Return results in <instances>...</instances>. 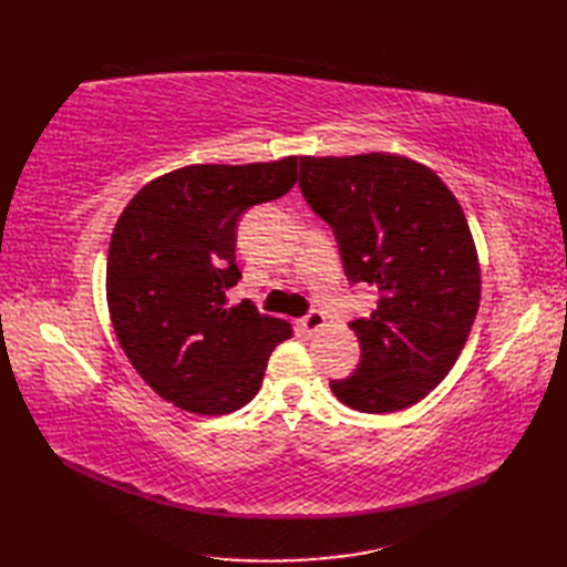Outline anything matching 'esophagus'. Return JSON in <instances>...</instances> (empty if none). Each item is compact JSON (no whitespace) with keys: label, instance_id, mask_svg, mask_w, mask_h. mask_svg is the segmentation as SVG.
<instances>
[{"label":"esophagus","instance_id":"34e87169","mask_svg":"<svg viewBox=\"0 0 567 567\" xmlns=\"http://www.w3.org/2000/svg\"><path fill=\"white\" fill-rule=\"evenodd\" d=\"M323 327H327V317H323V311H309V315L302 319V329L309 336L319 333Z\"/></svg>","mask_w":567,"mask_h":567}]
</instances>
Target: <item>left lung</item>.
<instances>
[{"instance_id": "8db88e82", "label": "left lung", "mask_w": 567, "mask_h": 567, "mask_svg": "<svg viewBox=\"0 0 567 567\" xmlns=\"http://www.w3.org/2000/svg\"><path fill=\"white\" fill-rule=\"evenodd\" d=\"M299 187L333 228L348 280L380 292L372 315L351 321L360 365L331 392L368 414L421 402L455 365L480 307L463 207L431 167L396 153L302 155Z\"/></svg>"}]
</instances>
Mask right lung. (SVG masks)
Masks as SVG:
<instances>
[{"instance_id":"right-lung-1","label":"right lung","mask_w":567,"mask_h":567,"mask_svg":"<svg viewBox=\"0 0 567 567\" xmlns=\"http://www.w3.org/2000/svg\"><path fill=\"white\" fill-rule=\"evenodd\" d=\"M297 183V155L248 165H185L151 179L118 216L106 256V305L131 365L163 400L202 416L258 394L292 323L256 305L228 307L238 216Z\"/></svg>"}]
</instances>
